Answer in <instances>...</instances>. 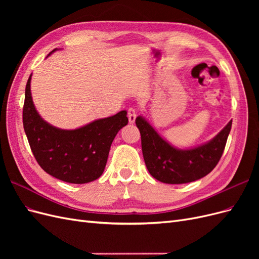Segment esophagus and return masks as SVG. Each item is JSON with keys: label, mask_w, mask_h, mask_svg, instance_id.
<instances>
[{"label": "esophagus", "mask_w": 259, "mask_h": 259, "mask_svg": "<svg viewBox=\"0 0 259 259\" xmlns=\"http://www.w3.org/2000/svg\"><path fill=\"white\" fill-rule=\"evenodd\" d=\"M136 116H137V111L134 108H130L127 110V117H128L130 123H134L136 120Z\"/></svg>", "instance_id": "1"}]
</instances>
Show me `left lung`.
I'll use <instances>...</instances> for the list:
<instances>
[{
	"label": "left lung",
	"instance_id": "obj_1",
	"mask_svg": "<svg viewBox=\"0 0 259 259\" xmlns=\"http://www.w3.org/2000/svg\"><path fill=\"white\" fill-rule=\"evenodd\" d=\"M142 136L146 166L152 177L165 184H187L206 176L214 169L225 150L232 121L205 145L179 150L165 142L144 117H136Z\"/></svg>",
	"mask_w": 259,
	"mask_h": 259
}]
</instances>
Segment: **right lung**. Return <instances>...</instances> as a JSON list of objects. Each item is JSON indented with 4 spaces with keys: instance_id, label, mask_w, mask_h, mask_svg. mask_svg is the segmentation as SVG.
<instances>
[{
    "instance_id": "obj_1",
    "label": "right lung",
    "mask_w": 259,
    "mask_h": 259,
    "mask_svg": "<svg viewBox=\"0 0 259 259\" xmlns=\"http://www.w3.org/2000/svg\"><path fill=\"white\" fill-rule=\"evenodd\" d=\"M30 82L31 75L26 85L22 123L38 165L53 177L70 184H86L99 178L114 137L128 122L127 112L123 110L76 130H60L36 112Z\"/></svg>"
}]
</instances>
